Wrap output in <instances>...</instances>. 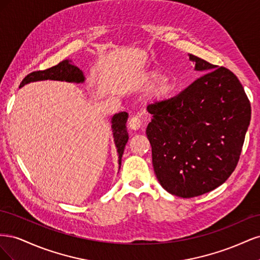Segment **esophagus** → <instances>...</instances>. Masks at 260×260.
<instances>
[{"label":"esophagus","mask_w":260,"mask_h":260,"mask_svg":"<svg viewBox=\"0 0 260 260\" xmlns=\"http://www.w3.org/2000/svg\"><path fill=\"white\" fill-rule=\"evenodd\" d=\"M128 125H129V128L131 129V130H139L140 128H141V120H140V118L139 117H131L130 119H129V122H128Z\"/></svg>","instance_id":"1"}]
</instances>
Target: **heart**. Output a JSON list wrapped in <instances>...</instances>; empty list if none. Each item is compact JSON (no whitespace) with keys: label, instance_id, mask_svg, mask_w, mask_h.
Instances as JSON below:
<instances>
[{"label":"heart","instance_id":"heart-1","mask_svg":"<svg viewBox=\"0 0 260 260\" xmlns=\"http://www.w3.org/2000/svg\"><path fill=\"white\" fill-rule=\"evenodd\" d=\"M148 76L152 80H158V79H160L162 75H161V73L158 72V70H152ZM175 89H176V82L175 81L165 80L161 83L158 91H157V95H158L159 98H166V96L170 95V94L175 91Z\"/></svg>","mask_w":260,"mask_h":260}]
</instances>
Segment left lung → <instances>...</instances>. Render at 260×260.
<instances>
[{
  "mask_svg": "<svg viewBox=\"0 0 260 260\" xmlns=\"http://www.w3.org/2000/svg\"><path fill=\"white\" fill-rule=\"evenodd\" d=\"M198 80L151 105L146 136L155 175L172 195L190 199L215 190L237 167L250 121V103L238 77L195 55Z\"/></svg>",
  "mask_w": 260,
  "mask_h": 260,
  "instance_id": "8db88e82",
  "label": "left lung"
}]
</instances>
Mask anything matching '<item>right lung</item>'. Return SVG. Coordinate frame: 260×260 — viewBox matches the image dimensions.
<instances>
[{
    "instance_id": "add662e5",
    "label": "right lung",
    "mask_w": 260,
    "mask_h": 260,
    "mask_svg": "<svg viewBox=\"0 0 260 260\" xmlns=\"http://www.w3.org/2000/svg\"><path fill=\"white\" fill-rule=\"evenodd\" d=\"M84 75L83 72L78 68L77 66L72 64V60L65 59L60 61L56 66H53L45 70H39V72H34L23 78V80L20 83L19 88H22L25 84L36 81H43V80H57V81H66V82H75V83H82L84 82ZM128 120V113L120 112L115 114L112 118V130L115 145L117 147L118 153V161L119 165L121 164V157L123 154V149L125 144L128 142V132L125 122Z\"/></svg>"
}]
</instances>
